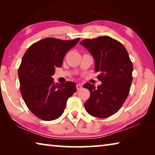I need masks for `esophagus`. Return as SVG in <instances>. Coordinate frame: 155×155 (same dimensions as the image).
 Here are the masks:
<instances>
[{
  "mask_svg": "<svg viewBox=\"0 0 155 155\" xmlns=\"http://www.w3.org/2000/svg\"><path fill=\"white\" fill-rule=\"evenodd\" d=\"M77 90H80L81 89H82V86H81V85H80V84H77Z\"/></svg>",
  "mask_w": 155,
  "mask_h": 155,
  "instance_id": "esophagus-1",
  "label": "esophagus"
}]
</instances>
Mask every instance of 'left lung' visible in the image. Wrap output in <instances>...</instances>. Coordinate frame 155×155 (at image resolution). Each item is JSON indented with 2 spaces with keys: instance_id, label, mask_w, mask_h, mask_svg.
I'll return each mask as SVG.
<instances>
[{
  "instance_id": "left-lung-1",
  "label": "left lung",
  "mask_w": 155,
  "mask_h": 155,
  "mask_svg": "<svg viewBox=\"0 0 155 155\" xmlns=\"http://www.w3.org/2000/svg\"><path fill=\"white\" fill-rule=\"evenodd\" d=\"M80 44L93 56L102 82L97 87L90 83L83 85L90 92L84 106L92 116L108 117L118 111L129 94L133 64L124 45L109 36L85 39Z\"/></svg>"
}]
</instances>
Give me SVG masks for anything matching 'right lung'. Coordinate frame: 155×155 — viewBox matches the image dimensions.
<instances>
[{
    "label": "right lung",
    "mask_w": 155,
    "mask_h": 155,
    "mask_svg": "<svg viewBox=\"0 0 155 155\" xmlns=\"http://www.w3.org/2000/svg\"><path fill=\"white\" fill-rule=\"evenodd\" d=\"M79 40L44 38L32 44L22 57L18 69L20 92L28 108L41 120L51 121L61 116L68 99L77 91L74 83H54L52 76Z\"/></svg>",
    "instance_id": "add662e5"
}]
</instances>
